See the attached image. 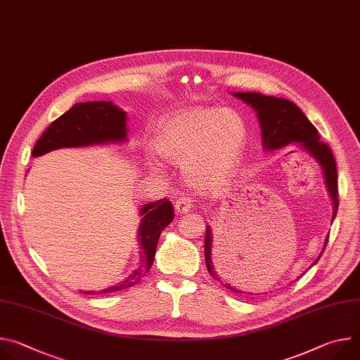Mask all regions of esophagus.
<instances>
[{
    "label": "esophagus",
    "instance_id": "esophagus-1",
    "mask_svg": "<svg viewBox=\"0 0 360 360\" xmlns=\"http://www.w3.org/2000/svg\"><path fill=\"white\" fill-rule=\"evenodd\" d=\"M191 208H192V200H191L189 198L182 196V198H179V199L175 202V211H176V214H179V215L188 214V212L191 211Z\"/></svg>",
    "mask_w": 360,
    "mask_h": 360
}]
</instances>
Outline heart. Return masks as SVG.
Listing matches in <instances>:
<instances>
[{"instance_id": "heart-1", "label": "heart", "mask_w": 360, "mask_h": 360, "mask_svg": "<svg viewBox=\"0 0 360 360\" xmlns=\"http://www.w3.org/2000/svg\"><path fill=\"white\" fill-rule=\"evenodd\" d=\"M248 143L243 118L214 107L188 108L165 117L155 134V149L169 162L181 164L185 182L199 189H215L238 172ZM152 168L161 171L158 162Z\"/></svg>"}]
</instances>
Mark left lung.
Masks as SVG:
<instances>
[{"mask_svg": "<svg viewBox=\"0 0 360 360\" xmlns=\"http://www.w3.org/2000/svg\"><path fill=\"white\" fill-rule=\"evenodd\" d=\"M231 94L235 98L245 102L246 105L252 107V110L256 112V117H258L261 131H262V149L265 152L276 150L288 145H296L297 148L309 153V155L319 164L323 172L326 189L333 203V214H332V222H333L338 212V207H339L338 171H336V162L333 158V153L326 143L321 142L318 129L312 125V122L306 118L302 110L297 105H295L292 101H288L285 98L268 96L259 92H231ZM328 240H329V235L325 239L322 252L319 253V256L312 265H315L319 261L326 248ZM212 242H214L212 229L211 226L207 225V235H205V261H207V268L211 276H214L218 282H221L229 290H233L236 293L253 295L231 286L228 282H225V279H222L221 276L222 274L219 269L218 273L216 272L218 266L212 261V246H214ZM300 276H297L296 279H299Z\"/></svg>", "mask_w": 360, "mask_h": 360, "instance_id": "obj_1", "label": "left lung"}]
</instances>
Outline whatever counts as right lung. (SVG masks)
Returning <instances> with one entry per match:
<instances>
[{"label": "right lung", "instance_id": "obj_1", "mask_svg": "<svg viewBox=\"0 0 360 360\" xmlns=\"http://www.w3.org/2000/svg\"><path fill=\"white\" fill-rule=\"evenodd\" d=\"M127 135V112L112 104V101L79 102L45 129L32 149V157H41L60 148L122 145L128 141ZM139 217L142 218L136 235L139 245L138 266L124 281L107 289L86 290L85 293H110L131 288L150 269L155 259L158 239L174 219V207L167 198L149 202L139 208Z\"/></svg>", "mask_w": 360, "mask_h": 360}]
</instances>
